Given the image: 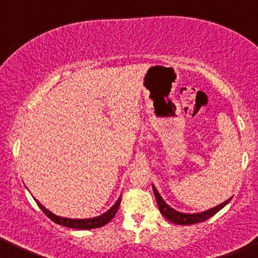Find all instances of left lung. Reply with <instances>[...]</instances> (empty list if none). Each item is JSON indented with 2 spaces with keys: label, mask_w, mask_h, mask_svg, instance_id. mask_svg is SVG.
<instances>
[{
  "label": "left lung",
  "mask_w": 258,
  "mask_h": 258,
  "mask_svg": "<svg viewBox=\"0 0 258 258\" xmlns=\"http://www.w3.org/2000/svg\"><path fill=\"white\" fill-rule=\"evenodd\" d=\"M152 187H153V192H154L155 200H157L159 211H160L161 214H163L168 221L173 222V224H177V225H192V224H199V222L208 220L209 218H212L213 215L217 214L220 209L224 208V207L232 200L231 197V199L226 200V201L220 203V205H218L217 207H213V208L208 209V211H205L201 213H182V212L176 211V209H173L172 207L168 206L167 203L163 200V197L160 196V194L158 192L157 187H155L153 184H152Z\"/></svg>",
  "instance_id": "left-lung-1"
}]
</instances>
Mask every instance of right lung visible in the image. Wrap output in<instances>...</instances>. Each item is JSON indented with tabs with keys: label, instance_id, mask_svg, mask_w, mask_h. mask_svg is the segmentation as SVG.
Returning a JSON list of instances; mask_svg holds the SVG:
<instances>
[{
	"label": "right lung",
	"instance_id": "1",
	"mask_svg": "<svg viewBox=\"0 0 258 258\" xmlns=\"http://www.w3.org/2000/svg\"><path fill=\"white\" fill-rule=\"evenodd\" d=\"M34 201L37 202V205L39 206V208L44 212V214L46 215L47 218H50L53 222L56 224L62 225V226L66 227H71V228H78V230H92V228H98L106 225L107 222L111 221V219L114 217L117 211H118L119 205H120V197H118L116 203L111 207L107 212H105L104 214L98 215V217L94 218H88V219H69V218H62V217H57L56 214H53L46 209L41 203L38 201V200L34 199Z\"/></svg>",
	"mask_w": 258,
	"mask_h": 258
}]
</instances>
